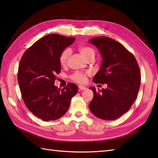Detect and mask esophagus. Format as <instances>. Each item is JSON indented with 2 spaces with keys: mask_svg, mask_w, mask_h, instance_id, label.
I'll list each match as a JSON object with an SVG mask.
<instances>
[{
  "mask_svg": "<svg viewBox=\"0 0 158 158\" xmlns=\"http://www.w3.org/2000/svg\"><path fill=\"white\" fill-rule=\"evenodd\" d=\"M79 89L80 90H85L86 89V87H85V86H84V85H79Z\"/></svg>",
  "mask_w": 158,
  "mask_h": 158,
  "instance_id": "obj_1",
  "label": "esophagus"
}]
</instances>
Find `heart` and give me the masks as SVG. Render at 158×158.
<instances>
[{
	"label": "heart",
	"instance_id": "heart-1",
	"mask_svg": "<svg viewBox=\"0 0 158 158\" xmlns=\"http://www.w3.org/2000/svg\"><path fill=\"white\" fill-rule=\"evenodd\" d=\"M78 50L80 53L84 56L85 58L90 57V56L95 54L94 50L90 47L85 46V45H79ZM71 54V51L68 48L63 49L59 56V63L61 66H65L68 63V60ZM89 73H83V72L77 71L70 75V79L73 80L74 81H76L79 84H84L86 81V77Z\"/></svg>",
	"mask_w": 158,
	"mask_h": 158
}]
</instances>
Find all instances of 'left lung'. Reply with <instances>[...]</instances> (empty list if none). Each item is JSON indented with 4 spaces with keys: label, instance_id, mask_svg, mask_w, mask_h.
<instances>
[{
    "label": "left lung",
    "instance_id": "8db88e82",
    "mask_svg": "<svg viewBox=\"0 0 158 158\" xmlns=\"http://www.w3.org/2000/svg\"><path fill=\"white\" fill-rule=\"evenodd\" d=\"M102 56L98 73L93 77L95 84L108 87L96 91L90 87L93 98L89 109L103 120H115L129 110L137 98L141 84L140 69L136 58L122 44L107 37L90 40Z\"/></svg>",
    "mask_w": 158,
    "mask_h": 158
}]
</instances>
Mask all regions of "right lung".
<instances>
[{
  "label": "right lung",
  "instance_id": "right-lung-1",
  "mask_svg": "<svg viewBox=\"0 0 158 158\" xmlns=\"http://www.w3.org/2000/svg\"><path fill=\"white\" fill-rule=\"evenodd\" d=\"M74 37L49 34L30 47L21 58L17 79L26 107L44 121H55L68 111L71 98L77 94L75 84L63 89L54 85L60 72V53L74 41Z\"/></svg>",
  "mask_w": 158,
  "mask_h": 158
}]
</instances>
